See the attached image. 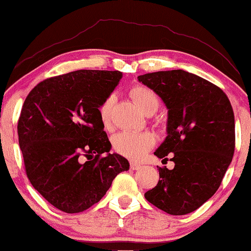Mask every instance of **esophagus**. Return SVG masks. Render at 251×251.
Segmentation results:
<instances>
[{
    "instance_id": "34e87169",
    "label": "esophagus",
    "mask_w": 251,
    "mask_h": 251,
    "mask_svg": "<svg viewBox=\"0 0 251 251\" xmlns=\"http://www.w3.org/2000/svg\"><path fill=\"white\" fill-rule=\"evenodd\" d=\"M130 167H131V169H133V171H138V169L142 168V165L137 164V162H131Z\"/></svg>"
}]
</instances>
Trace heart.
I'll return each instance as SVG.
<instances>
[{"label":"heart","instance_id":"1","mask_svg":"<svg viewBox=\"0 0 251 251\" xmlns=\"http://www.w3.org/2000/svg\"><path fill=\"white\" fill-rule=\"evenodd\" d=\"M130 96L139 107V109L146 115H151L157 112L159 107V98L153 90L146 86H135L130 92ZM115 97L109 96L103 100L99 107V116L102 125L109 126L110 113ZM155 138L148 131H122L113 137V146L116 152L130 159L141 158L146 151L154 145Z\"/></svg>","mask_w":251,"mask_h":251}]
</instances>
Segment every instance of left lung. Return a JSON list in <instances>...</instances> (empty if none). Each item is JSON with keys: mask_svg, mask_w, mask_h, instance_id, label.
I'll return each instance as SVG.
<instances>
[{"mask_svg": "<svg viewBox=\"0 0 251 251\" xmlns=\"http://www.w3.org/2000/svg\"><path fill=\"white\" fill-rule=\"evenodd\" d=\"M168 109L167 137L154 154L173 169L159 167V181L145 198L173 216L197 210L216 194L235 149V120L220 87L184 70L138 76Z\"/></svg>", "mask_w": 251, "mask_h": 251, "instance_id": "obj_1", "label": "left lung"}]
</instances>
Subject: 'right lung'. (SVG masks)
Segmentation results:
<instances>
[{
  "mask_svg": "<svg viewBox=\"0 0 251 251\" xmlns=\"http://www.w3.org/2000/svg\"><path fill=\"white\" fill-rule=\"evenodd\" d=\"M121 78L120 71L77 70L42 80L26 97L17 126L26 175L63 212L87 210L129 169L125 157L109 153L99 116Z\"/></svg>",
  "mask_w": 251,
  "mask_h": 251,
  "instance_id": "obj_1",
  "label": "right lung"
}]
</instances>
